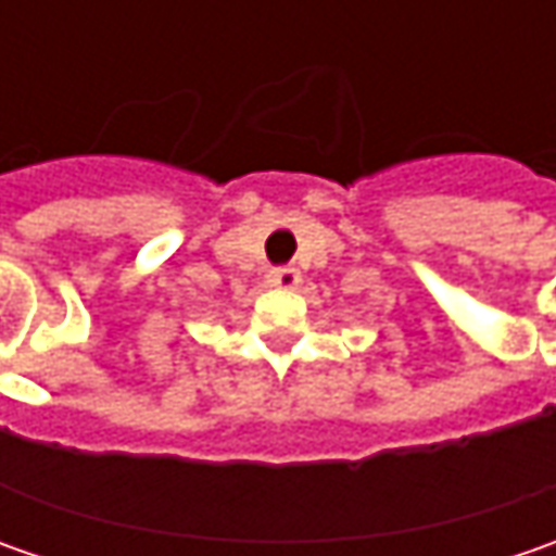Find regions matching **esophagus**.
<instances>
[{"mask_svg": "<svg viewBox=\"0 0 556 556\" xmlns=\"http://www.w3.org/2000/svg\"><path fill=\"white\" fill-rule=\"evenodd\" d=\"M268 281L275 285V288H296L300 285V268L293 266H278L268 271Z\"/></svg>", "mask_w": 556, "mask_h": 556, "instance_id": "1", "label": "esophagus"}]
</instances>
